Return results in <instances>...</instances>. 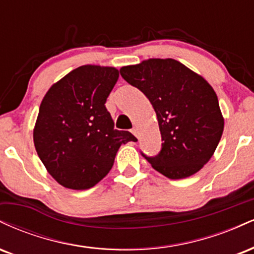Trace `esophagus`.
Returning <instances> with one entry per match:
<instances>
[{
    "label": "esophagus",
    "mask_w": 254,
    "mask_h": 254,
    "mask_svg": "<svg viewBox=\"0 0 254 254\" xmlns=\"http://www.w3.org/2000/svg\"><path fill=\"white\" fill-rule=\"evenodd\" d=\"M131 132H132L135 136H137V133H138V130H137V127H132V129H131Z\"/></svg>",
    "instance_id": "34e87169"
}]
</instances>
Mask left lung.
<instances>
[{
	"label": "left lung",
	"instance_id": "1",
	"mask_svg": "<svg viewBox=\"0 0 254 254\" xmlns=\"http://www.w3.org/2000/svg\"><path fill=\"white\" fill-rule=\"evenodd\" d=\"M121 75L149 99L156 112L164 143L159 155H143L151 167L170 179L202 170L224 127L217 95L208 81L172 58L123 66Z\"/></svg>",
	"mask_w": 254,
	"mask_h": 254
}]
</instances>
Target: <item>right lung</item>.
<instances>
[{"instance_id":"add662e5","label":"right lung","mask_w":254,"mask_h":254,"mask_svg":"<svg viewBox=\"0 0 254 254\" xmlns=\"http://www.w3.org/2000/svg\"><path fill=\"white\" fill-rule=\"evenodd\" d=\"M119 77L118 69L94 64L78 66L46 92L33 129L34 147L58 184L87 190L112 168L122 144L137 141L115 129L105 107Z\"/></svg>"}]
</instances>
